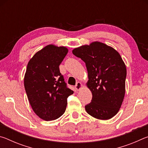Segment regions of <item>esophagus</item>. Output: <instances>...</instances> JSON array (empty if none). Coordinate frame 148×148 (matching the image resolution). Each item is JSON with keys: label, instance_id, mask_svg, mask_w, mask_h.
<instances>
[{"label": "esophagus", "instance_id": "1", "mask_svg": "<svg viewBox=\"0 0 148 148\" xmlns=\"http://www.w3.org/2000/svg\"><path fill=\"white\" fill-rule=\"evenodd\" d=\"M82 87H83V84L79 82H77L76 86H75V89H76L77 91H79V90L81 89Z\"/></svg>", "mask_w": 148, "mask_h": 148}]
</instances>
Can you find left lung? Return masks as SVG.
I'll return each mask as SVG.
<instances>
[{"mask_svg":"<svg viewBox=\"0 0 148 148\" xmlns=\"http://www.w3.org/2000/svg\"><path fill=\"white\" fill-rule=\"evenodd\" d=\"M86 63L88 73L87 86L92 100L85 106L95 118L108 120L119 112L125 93L127 69L116 49L101 42H93L72 50Z\"/></svg>","mask_w":148,"mask_h":148,"instance_id":"left-lung-1","label":"left lung"}]
</instances>
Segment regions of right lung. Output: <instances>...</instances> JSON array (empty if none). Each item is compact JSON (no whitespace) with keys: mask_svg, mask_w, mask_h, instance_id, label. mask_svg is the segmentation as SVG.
Here are the masks:
<instances>
[{"mask_svg":"<svg viewBox=\"0 0 148 148\" xmlns=\"http://www.w3.org/2000/svg\"><path fill=\"white\" fill-rule=\"evenodd\" d=\"M64 46L49 44L29 60L24 86L35 114L45 121L58 119L66 110L67 98L74 93L66 87L59 65L68 53Z\"/></svg>","mask_w":148,"mask_h":148,"instance_id":"1","label":"right lung"}]
</instances>
